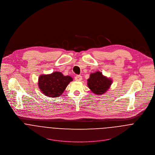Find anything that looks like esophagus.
<instances>
[{"label":"esophagus","instance_id":"obj_1","mask_svg":"<svg viewBox=\"0 0 155 155\" xmlns=\"http://www.w3.org/2000/svg\"><path fill=\"white\" fill-rule=\"evenodd\" d=\"M74 79H75V81H81L82 79V77L81 75H76L74 77Z\"/></svg>","mask_w":155,"mask_h":155}]
</instances>
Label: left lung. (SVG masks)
<instances>
[{"label": "left lung", "mask_w": 155, "mask_h": 155, "mask_svg": "<svg viewBox=\"0 0 155 155\" xmlns=\"http://www.w3.org/2000/svg\"><path fill=\"white\" fill-rule=\"evenodd\" d=\"M87 83L89 88L93 93L97 95H101L106 92L110 87L112 80L98 71L90 74Z\"/></svg>", "instance_id": "8db88e82"}]
</instances>
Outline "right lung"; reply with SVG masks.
Instances as JSON below:
<instances>
[{"instance_id":"add662e5","label":"right lung","mask_w":155,"mask_h":155,"mask_svg":"<svg viewBox=\"0 0 155 155\" xmlns=\"http://www.w3.org/2000/svg\"><path fill=\"white\" fill-rule=\"evenodd\" d=\"M73 81L70 76H64L60 71H55L49 74H42L38 79V86L45 95L49 97H60Z\"/></svg>"}]
</instances>
